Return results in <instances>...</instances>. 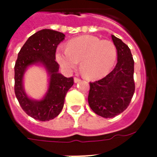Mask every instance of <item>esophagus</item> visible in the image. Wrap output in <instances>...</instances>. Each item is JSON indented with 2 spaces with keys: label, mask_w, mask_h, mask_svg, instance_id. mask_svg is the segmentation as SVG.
I'll return each mask as SVG.
<instances>
[{
  "label": "esophagus",
  "mask_w": 157,
  "mask_h": 157,
  "mask_svg": "<svg viewBox=\"0 0 157 157\" xmlns=\"http://www.w3.org/2000/svg\"><path fill=\"white\" fill-rule=\"evenodd\" d=\"M80 81H81V79H80V78H77V77L74 78V82L75 83L78 82H80Z\"/></svg>",
  "instance_id": "34e87169"
}]
</instances>
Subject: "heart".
I'll use <instances>...</instances> for the list:
<instances>
[{"label":"heart","instance_id":"obj_1","mask_svg":"<svg viewBox=\"0 0 157 157\" xmlns=\"http://www.w3.org/2000/svg\"><path fill=\"white\" fill-rule=\"evenodd\" d=\"M56 56L65 70L71 71L80 61V68L86 77L98 79L109 74L115 65L117 48L111 41L86 35L69 41L67 48H58Z\"/></svg>","mask_w":157,"mask_h":157}]
</instances>
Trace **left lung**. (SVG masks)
I'll return each instance as SVG.
<instances>
[{
  "instance_id": "8db88e82",
  "label": "left lung",
  "mask_w": 157,
  "mask_h": 157,
  "mask_svg": "<svg viewBox=\"0 0 157 157\" xmlns=\"http://www.w3.org/2000/svg\"><path fill=\"white\" fill-rule=\"evenodd\" d=\"M117 48V63L105 78L90 82L89 105L96 114L112 118L127 109L135 90L132 54L120 38L112 35Z\"/></svg>"
}]
</instances>
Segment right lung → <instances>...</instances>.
<instances>
[{"instance_id": "add662e5", "label": "right lung", "mask_w": 157, "mask_h": 157, "mask_svg": "<svg viewBox=\"0 0 157 157\" xmlns=\"http://www.w3.org/2000/svg\"><path fill=\"white\" fill-rule=\"evenodd\" d=\"M64 37L61 32L43 29L30 36L18 54L15 64V94L23 110L34 120L48 121L56 117L63 109L67 93L74 84L73 77L66 78L58 72L56 50ZM37 63L44 65L50 75L48 91L41 101L29 98L22 86L27 67Z\"/></svg>"}]
</instances>
